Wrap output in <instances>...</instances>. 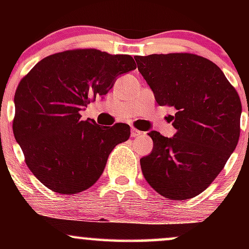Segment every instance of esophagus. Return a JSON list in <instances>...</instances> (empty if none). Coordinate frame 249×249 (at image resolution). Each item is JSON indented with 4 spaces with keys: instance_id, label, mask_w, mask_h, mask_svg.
<instances>
[{
    "instance_id": "obj_1",
    "label": "esophagus",
    "mask_w": 249,
    "mask_h": 249,
    "mask_svg": "<svg viewBox=\"0 0 249 249\" xmlns=\"http://www.w3.org/2000/svg\"><path fill=\"white\" fill-rule=\"evenodd\" d=\"M142 133V132H141L139 130H137V128H134V127L131 128V136L132 137H138V136H141Z\"/></svg>"
}]
</instances>
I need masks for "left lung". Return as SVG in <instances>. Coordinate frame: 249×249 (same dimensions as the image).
I'll list each match as a JSON object with an SVG mask.
<instances>
[{"mask_svg": "<svg viewBox=\"0 0 249 249\" xmlns=\"http://www.w3.org/2000/svg\"><path fill=\"white\" fill-rule=\"evenodd\" d=\"M139 72L159 105L176 108L173 137L151 131L144 178L167 199L194 198L221 172L240 137L241 102L221 69L193 53L136 56Z\"/></svg>", "mask_w": 249, "mask_h": 249, "instance_id": "1", "label": "left lung"}]
</instances>
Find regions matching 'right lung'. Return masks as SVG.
I'll return each instance as SVG.
<instances>
[{
  "label": "right lung",
  "mask_w": 249,
  "mask_h": 249,
  "mask_svg": "<svg viewBox=\"0 0 249 249\" xmlns=\"http://www.w3.org/2000/svg\"><path fill=\"white\" fill-rule=\"evenodd\" d=\"M136 68L128 55L70 50L43 58L19 82L14 136L44 186L70 196L99 179L111 151L130 137V126H102L93 119L82 121L79 112Z\"/></svg>",
  "instance_id": "right-lung-1"
}]
</instances>
